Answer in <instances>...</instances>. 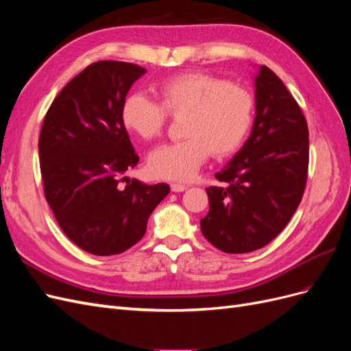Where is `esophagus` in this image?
I'll list each match as a JSON object with an SVG mask.
<instances>
[{"mask_svg":"<svg viewBox=\"0 0 351 351\" xmlns=\"http://www.w3.org/2000/svg\"><path fill=\"white\" fill-rule=\"evenodd\" d=\"M186 189H187L186 184H182V183H171V190H173V192H176V193L184 192Z\"/></svg>","mask_w":351,"mask_h":351,"instance_id":"34e87169","label":"esophagus"}]
</instances>
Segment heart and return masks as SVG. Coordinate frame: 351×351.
<instances>
[{"label": "heart", "mask_w": 351, "mask_h": 351, "mask_svg": "<svg viewBox=\"0 0 351 351\" xmlns=\"http://www.w3.org/2000/svg\"><path fill=\"white\" fill-rule=\"evenodd\" d=\"M155 95L158 102L143 93L129 95L121 105V120L127 130L151 141L162 133L167 112L184 115L186 139L156 147L147 159L149 171L159 178H192L209 154H234L250 130L254 99L239 83L189 71L162 82Z\"/></svg>", "instance_id": "heart-1"}]
</instances>
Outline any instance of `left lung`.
<instances>
[{
  "mask_svg": "<svg viewBox=\"0 0 351 351\" xmlns=\"http://www.w3.org/2000/svg\"><path fill=\"white\" fill-rule=\"evenodd\" d=\"M252 133L217 173L224 187L206 189L209 212L200 219L205 239L226 253L267 246L289 224L306 187L309 130L282 80L261 66L254 76Z\"/></svg>",
  "mask_w": 351,
  "mask_h": 351,
  "instance_id": "8db88e82",
  "label": "left lung"
}]
</instances>
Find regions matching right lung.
Returning <instances> with one entry per match:
<instances>
[{
	"mask_svg": "<svg viewBox=\"0 0 351 351\" xmlns=\"http://www.w3.org/2000/svg\"><path fill=\"white\" fill-rule=\"evenodd\" d=\"M145 73L132 62H93L62 88L42 124L39 159L48 205L64 234L97 256L123 253L139 241L169 193L165 183L125 177L139 156L121 105Z\"/></svg>",
	"mask_w": 351,
	"mask_h": 351,
	"instance_id": "1",
	"label": "right lung"
}]
</instances>
